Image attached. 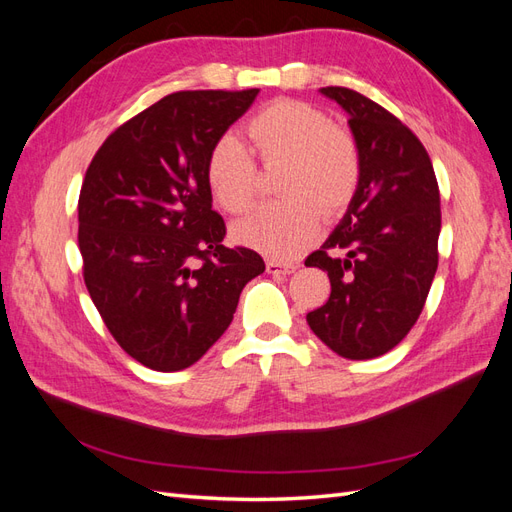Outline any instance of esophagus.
Returning <instances> with one entry per match:
<instances>
[{"instance_id":"1","label":"esophagus","mask_w":512,"mask_h":512,"mask_svg":"<svg viewBox=\"0 0 512 512\" xmlns=\"http://www.w3.org/2000/svg\"><path fill=\"white\" fill-rule=\"evenodd\" d=\"M297 271V265L292 262H277V260H267V273L269 275H290Z\"/></svg>"}]
</instances>
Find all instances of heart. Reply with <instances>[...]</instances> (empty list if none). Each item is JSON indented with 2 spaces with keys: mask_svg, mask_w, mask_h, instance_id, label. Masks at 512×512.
Masks as SVG:
<instances>
[{
  "mask_svg": "<svg viewBox=\"0 0 512 512\" xmlns=\"http://www.w3.org/2000/svg\"><path fill=\"white\" fill-rule=\"evenodd\" d=\"M245 138L262 164H286L277 203L262 205L232 226L237 243L288 260L303 252L320 228V211L342 213L361 181V158L352 138L318 108L275 100L245 123ZM256 164L232 136L215 143L205 162L211 198L226 213H243L256 198Z\"/></svg>",
  "mask_w": 512,
  "mask_h": 512,
  "instance_id": "heart-1",
  "label": "heart"
}]
</instances>
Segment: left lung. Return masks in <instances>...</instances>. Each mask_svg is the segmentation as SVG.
Wrapping results in <instances>:
<instances>
[{
  "mask_svg": "<svg viewBox=\"0 0 512 512\" xmlns=\"http://www.w3.org/2000/svg\"><path fill=\"white\" fill-rule=\"evenodd\" d=\"M320 94L350 117L361 181L342 222L305 260L331 280L329 301L307 324L344 359H376L423 312L438 269L440 190L423 143L386 108L346 87Z\"/></svg>",
  "mask_w": 512,
  "mask_h": 512,
  "instance_id": "left-lung-1",
  "label": "left lung"
}]
</instances>
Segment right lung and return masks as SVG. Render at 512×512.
I'll list each match as a JSON object with an SVG mask.
<instances>
[{"label": "right lung", "mask_w": 512, "mask_h": 512, "mask_svg": "<svg viewBox=\"0 0 512 512\" xmlns=\"http://www.w3.org/2000/svg\"><path fill=\"white\" fill-rule=\"evenodd\" d=\"M256 96L177 91L117 128L87 168L85 286L117 344L149 369L194 365L228 329L245 284L265 271L254 250L224 245L205 181L209 149Z\"/></svg>", "instance_id": "1"}]
</instances>
